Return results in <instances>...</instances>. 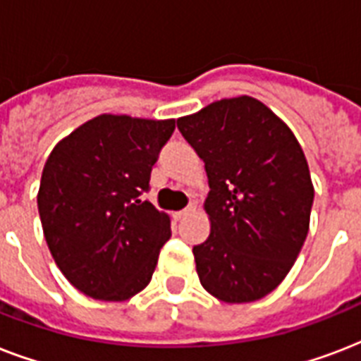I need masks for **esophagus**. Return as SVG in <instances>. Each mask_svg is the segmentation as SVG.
I'll list each match as a JSON object with an SVG mask.
<instances>
[{"mask_svg": "<svg viewBox=\"0 0 361 361\" xmlns=\"http://www.w3.org/2000/svg\"><path fill=\"white\" fill-rule=\"evenodd\" d=\"M189 212H191V208H185V209H180V212H176V219H183V217H187V215H189Z\"/></svg>", "mask_w": 361, "mask_h": 361, "instance_id": "obj_1", "label": "esophagus"}]
</instances>
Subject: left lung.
Instances as JSON below:
<instances>
[{
    "label": "left lung",
    "instance_id": "obj_1",
    "mask_svg": "<svg viewBox=\"0 0 361 361\" xmlns=\"http://www.w3.org/2000/svg\"><path fill=\"white\" fill-rule=\"evenodd\" d=\"M204 161L212 232L192 247L198 279L221 302L260 300L286 277L309 231L314 189L296 136L247 95L178 120Z\"/></svg>",
    "mask_w": 361,
    "mask_h": 361
}]
</instances>
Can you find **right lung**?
Here are the masks:
<instances>
[{"mask_svg":"<svg viewBox=\"0 0 361 361\" xmlns=\"http://www.w3.org/2000/svg\"><path fill=\"white\" fill-rule=\"evenodd\" d=\"M174 120L103 114L48 155L37 206L54 260L86 296L123 302L144 290L170 219L142 200Z\"/></svg>","mask_w":361,"mask_h":361,"instance_id":"add662e5","label":"right lung"}]
</instances>
